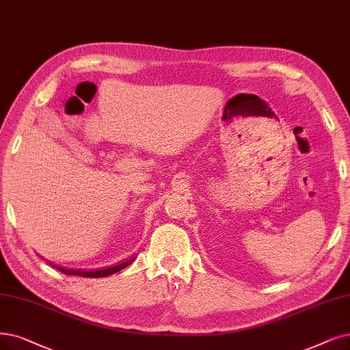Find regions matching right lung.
Instances as JSON below:
<instances>
[{"label":"right lung","instance_id":"obj_1","mask_svg":"<svg viewBox=\"0 0 350 350\" xmlns=\"http://www.w3.org/2000/svg\"><path fill=\"white\" fill-rule=\"evenodd\" d=\"M135 258L129 260V261H124V262H120V264H116L113 265V267H107V269H103V270H92V271H83V270H68V269H63V267H57L62 273L64 274H70V275H80V277H93V278H99V277H106V275H110V274H115L118 271H120L122 269L128 267V265L133 261ZM55 267V265H54Z\"/></svg>","mask_w":350,"mask_h":350}]
</instances>
